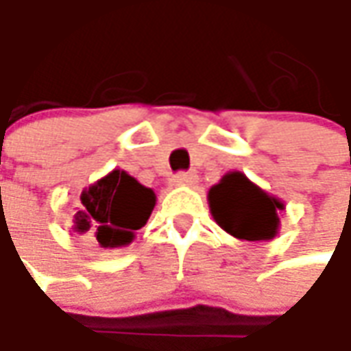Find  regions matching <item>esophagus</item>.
I'll use <instances>...</instances> for the list:
<instances>
[{
    "instance_id": "1",
    "label": "esophagus",
    "mask_w": 351,
    "mask_h": 351,
    "mask_svg": "<svg viewBox=\"0 0 351 351\" xmlns=\"http://www.w3.org/2000/svg\"><path fill=\"white\" fill-rule=\"evenodd\" d=\"M197 183V176L195 173H178V176H173V180H171V185H195Z\"/></svg>"
}]
</instances>
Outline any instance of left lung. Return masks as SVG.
I'll return each mask as SVG.
<instances>
[{"mask_svg": "<svg viewBox=\"0 0 351 351\" xmlns=\"http://www.w3.org/2000/svg\"><path fill=\"white\" fill-rule=\"evenodd\" d=\"M209 209L215 223L238 240H271L279 230L283 201L265 193L242 171H228L209 189Z\"/></svg>", "mask_w": 351, "mask_h": 351, "instance_id": "left-lung-1", "label": "left lung"}]
</instances>
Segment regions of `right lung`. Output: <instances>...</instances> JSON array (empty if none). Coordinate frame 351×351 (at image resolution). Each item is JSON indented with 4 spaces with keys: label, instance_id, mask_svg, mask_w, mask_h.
<instances>
[{
    "label": "right lung",
    "instance_id": "1",
    "mask_svg": "<svg viewBox=\"0 0 351 351\" xmlns=\"http://www.w3.org/2000/svg\"><path fill=\"white\" fill-rule=\"evenodd\" d=\"M156 193L125 169H113L91 183L80 195L74 213V232L95 238L101 248H121L148 223Z\"/></svg>",
    "mask_w": 351,
    "mask_h": 351
}]
</instances>
